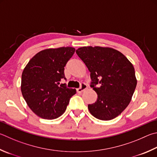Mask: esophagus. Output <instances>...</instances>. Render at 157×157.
Returning <instances> with one entry per match:
<instances>
[{"mask_svg":"<svg viewBox=\"0 0 157 157\" xmlns=\"http://www.w3.org/2000/svg\"><path fill=\"white\" fill-rule=\"evenodd\" d=\"M86 89H87V86H86V84H82L81 87L77 89V92H78V93H82V92H83V91L85 90Z\"/></svg>","mask_w":157,"mask_h":157,"instance_id":"obj_1","label":"esophagus"}]
</instances>
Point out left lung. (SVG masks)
<instances>
[{"label": "left lung", "mask_w": 157, "mask_h": 157, "mask_svg": "<svg viewBox=\"0 0 157 157\" xmlns=\"http://www.w3.org/2000/svg\"><path fill=\"white\" fill-rule=\"evenodd\" d=\"M76 53L90 73V86L98 94L97 101L88 106L90 114L104 121L117 117L130 104L137 83L132 64L110 47H82Z\"/></svg>", "instance_id": "left-lung-1"}]
</instances>
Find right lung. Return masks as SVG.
I'll use <instances>...</instances> for the list:
<instances>
[{
  "label": "right lung",
  "mask_w": 157,
  "mask_h": 157,
  "mask_svg": "<svg viewBox=\"0 0 157 157\" xmlns=\"http://www.w3.org/2000/svg\"><path fill=\"white\" fill-rule=\"evenodd\" d=\"M73 47L40 51L31 58L22 73L21 92L28 106L40 117L53 119L67 109L76 90L60 84L64 67L75 53Z\"/></svg>",
  "instance_id": "right-lung-1"
}]
</instances>
